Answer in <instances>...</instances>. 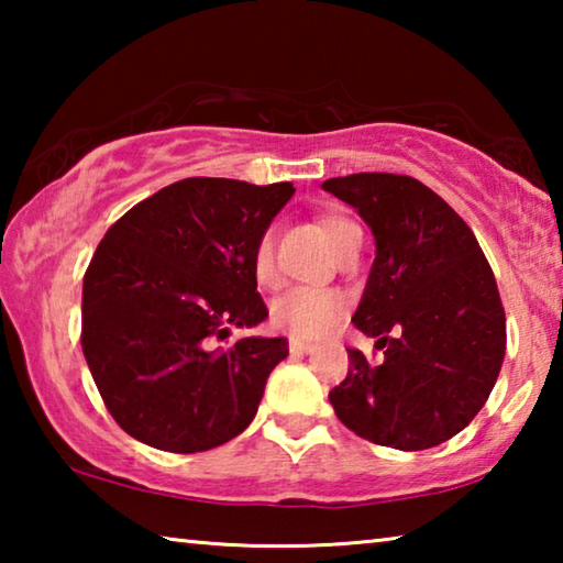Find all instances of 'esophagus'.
<instances>
[{
  "mask_svg": "<svg viewBox=\"0 0 563 563\" xmlns=\"http://www.w3.org/2000/svg\"><path fill=\"white\" fill-rule=\"evenodd\" d=\"M312 350H316V345H310V342L290 340V355H308Z\"/></svg>",
  "mask_w": 563,
  "mask_h": 563,
  "instance_id": "1",
  "label": "esophagus"
}]
</instances>
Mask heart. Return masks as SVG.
Wrapping results in <instances>:
<instances>
[{"label": "heart", "instance_id": "1", "mask_svg": "<svg viewBox=\"0 0 563 563\" xmlns=\"http://www.w3.org/2000/svg\"><path fill=\"white\" fill-rule=\"evenodd\" d=\"M322 231L335 255L347 243L355 223L345 216L325 213L320 218ZM253 275L261 288L278 285V263H275V231L265 228L253 245ZM347 312L345 295L338 290L295 288L273 302L271 325L295 340H320L335 330Z\"/></svg>", "mask_w": 563, "mask_h": 563}]
</instances>
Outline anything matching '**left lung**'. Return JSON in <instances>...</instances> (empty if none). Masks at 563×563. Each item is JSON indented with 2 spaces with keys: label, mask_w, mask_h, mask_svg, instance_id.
I'll use <instances>...</instances> for the list:
<instances>
[{
  "label": "left lung",
  "mask_w": 563,
  "mask_h": 563,
  "mask_svg": "<svg viewBox=\"0 0 563 563\" xmlns=\"http://www.w3.org/2000/svg\"><path fill=\"white\" fill-rule=\"evenodd\" d=\"M322 188L357 208L377 255L355 328L377 338L373 365L347 347L330 402L347 430L393 450L452 440L497 383L507 318L479 243L450 203L412 176L352 174Z\"/></svg>",
  "instance_id": "1"
}]
</instances>
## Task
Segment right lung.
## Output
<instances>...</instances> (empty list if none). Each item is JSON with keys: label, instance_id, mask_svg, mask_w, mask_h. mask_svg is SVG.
<instances>
[{"label": "right lung", "instance_id": "1", "mask_svg": "<svg viewBox=\"0 0 563 563\" xmlns=\"http://www.w3.org/2000/svg\"><path fill=\"white\" fill-rule=\"evenodd\" d=\"M292 184L184 178L113 223L84 273L81 350L123 432L176 454L241 434L285 338H231L268 308L253 245Z\"/></svg>", "mask_w": 563, "mask_h": 563}]
</instances>
